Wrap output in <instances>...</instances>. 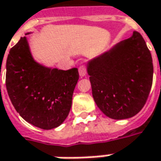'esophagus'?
Segmentation results:
<instances>
[{
  "mask_svg": "<svg viewBox=\"0 0 161 161\" xmlns=\"http://www.w3.org/2000/svg\"><path fill=\"white\" fill-rule=\"evenodd\" d=\"M79 73L81 77H84L87 73V67L84 64H81L79 67Z\"/></svg>",
  "mask_w": 161,
  "mask_h": 161,
  "instance_id": "esophagus-1",
  "label": "esophagus"
}]
</instances>
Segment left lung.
I'll list each match as a JSON object with an SVG mask.
<instances>
[{"mask_svg":"<svg viewBox=\"0 0 161 161\" xmlns=\"http://www.w3.org/2000/svg\"><path fill=\"white\" fill-rule=\"evenodd\" d=\"M95 102L107 117L131 118L142 110L153 85L152 55L136 31L88 64Z\"/></svg>","mask_w":161,"mask_h":161,"instance_id":"8db88e82","label":"left lung"}]
</instances>
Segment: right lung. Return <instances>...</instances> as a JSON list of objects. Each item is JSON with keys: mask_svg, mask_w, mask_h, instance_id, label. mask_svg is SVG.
<instances>
[{"mask_svg": "<svg viewBox=\"0 0 161 161\" xmlns=\"http://www.w3.org/2000/svg\"><path fill=\"white\" fill-rule=\"evenodd\" d=\"M78 80L77 68L64 71L35 62L25 36L9 50L6 63L8 97L20 116L37 128L51 129L63 123Z\"/></svg>", "mask_w": 161, "mask_h": 161, "instance_id": "obj_1", "label": "right lung"}]
</instances>
